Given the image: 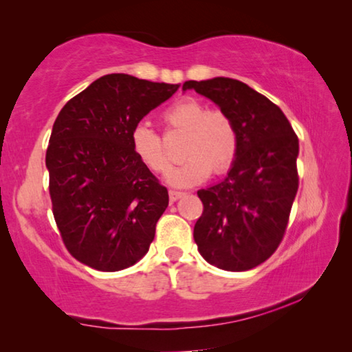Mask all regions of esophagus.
I'll list each match as a JSON object with an SVG mask.
<instances>
[{
  "mask_svg": "<svg viewBox=\"0 0 352 352\" xmlns=\"http://www.w3.org/2000/svg\"><path fill=\"white\" fill-rule=\"evenodd\" d=\"M183 195V192L182 190H175V189H170L169 190V199H170V201H177L178 199H180Z\"/></svg>",
  "mask_w": 352,
  "mask_h": 352,
  "instance_id": "esophagus-1",
  "label": "esophagus"
}]
</instances>
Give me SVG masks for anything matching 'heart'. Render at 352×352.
Returning <instances> with one entry per match:
<instances>
[{"instance_id":"1","label":"heart","mask_w":352,"mask_h":352,"mask_svg":"<svg viewBox=\"0 0 352 352\" xmlns=\"http://www.w3.org/2000/svg\"><path fill=\"white\" fill-rule=\"evenodd\" d=\"M169 130L186 132L182 157L186 160L166 175L172 186L189 188L205 182L210 172L220 175L234 163L239 138L228 115L222 110H208L194 98L177 100L163 113ZM130 142L136 157L153 172H164L170 166L163 136L147 122H138L130 133Z\"/></svg>"}]
</instances>
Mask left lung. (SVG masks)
Masks as SVG:
<instances>
[{
	"instance_id": "left-lung-1",
	"label": "left lung",
	"mask_w": 352,
	"mask_h": 352,
	"mask_svg": "<svg viewBox=\"0 0 352 352\" xmlns=\"http://www.w3.org/2000/svg\"><path fill=\"white\" fill-rule=\"evenodd\" d=\"M183 90L219 105L239 138L228 175L197 190L204 212L194 241L211 265L250 270L269 259L284 237L298 190V136L278 105L241 80H188Z\"/></svg>"
}]
</instances>
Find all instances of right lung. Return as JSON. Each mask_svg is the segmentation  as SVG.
<instances>
[{
    "mask_svg": "<svg viewBox=\"0 0 352 352\" xmlns=\"http://www.w3.org/2000/svg\"><path fill=\"white\" fill-rule=\"evenodd\" d=\"M178 87L107 74L69 99L52 126V214L71 256L94 270H124L148 252L169 195L135 155L130 133Z\"/></svg>",
    "mask_w": 352,
    "mask_h": 352,
    "instance_id": "1",
    "label": "right lung"
}]
</instances>
